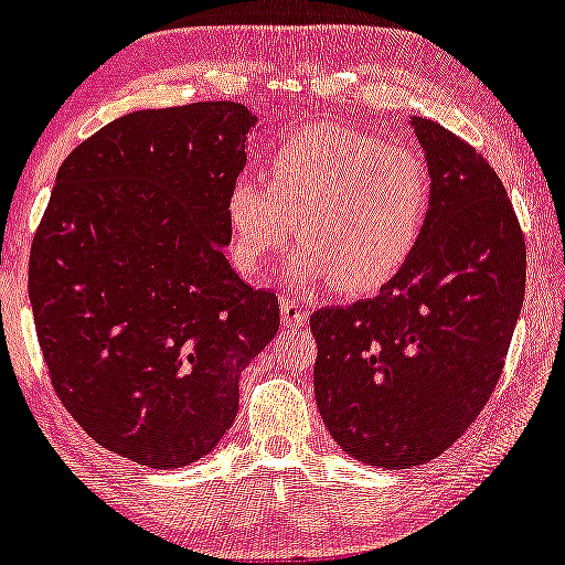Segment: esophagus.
Wrapping results in <instances>:
<instances>
[{
  "instance_id": "obj_1",
  "label": "esophagus",
  "mask_w": 565,
  "mask_h": 565,
  "mask_svg": "<svg viewBox=\"0 0 565 565\" xmlns=\"http://www.w3.org/2000/svg\"><path fill=\"white\" fill-rule=\"evenodd\" d=\"M281 319L287 324H302L308 319V311L302 308V302H297L295 297H281Z\"/></svg>"
}]
</instances>
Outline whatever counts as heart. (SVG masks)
Segmentation results:
<instances>
[{
    "mask_svg": "<svg viewBox=\"0 0 565 565\" xmlns=\"http://www.w3.org/2000/svg\"><path fill=\"white\" fill-rule=\"evenodd\" d=\"M231 257L259 276L295 238L289 276L330 278L370 295L407 265L429 216V173L405 147L343 126H308L273 152L270 182L238 177L227 192Z\"/></svg>",
    "mask_w": 565,
    "mask_h": 565,
    "instance_id": "heart-1",
    "label": "heart"
}]
</instances>
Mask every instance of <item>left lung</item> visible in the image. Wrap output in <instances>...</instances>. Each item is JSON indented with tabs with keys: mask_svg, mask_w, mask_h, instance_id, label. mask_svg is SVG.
I'll return each mask as SVG.
<instances>
[{
	"mask_svg": "<svg viewBox=\"0 0 565 565\" xmlns=\"http://www.w3.org/2000/svg\"><path fill=\"white\" fill-rule=\"evenodd\" d=\"M411 126L431 182L418 249L373 300L311 316L324 426L377 469L431 461L472 426L525 295V241L499 173L439 122Z\"/></svg>",
	"mask_w": 565,
	"mask_h": 565,
	"instance_id": "obj_1",
	"label": "left lung"
}]
</instances>
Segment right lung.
<instances>
[{
  "label": "right lung",
  "instance_id": "1",
  "mask_svg": "<svg viewBox=\"0 0 565 565\" xmlns=\"http://www.w3.org/2000/svg\"><path fill=\"white\" fill-rule=\"evenodd\" d=\"M257 115L235 102L139 109L61 163L31 244L29 297L58 399L141 467L212 454L238 381L278 332L276 295L241 281L227 192Z\"/></svg>",
  "mask_w": 565,
  "mask_h": 565
}]
</instances>
